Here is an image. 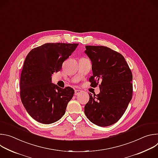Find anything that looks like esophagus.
<instances>
[{
	"instance_id": "34e87169",
	"label": "esophagus",
	"mask_w": 158,
	"mask_h": 158,
	"mask_svg": "<svg viewBox=\"0 0 158 158\" xmlns=\"http://www.w3.org/2000/svg\"><path fill=\"white\" fill-rule=\"evenodd\" d=\"M81 93V90L76 89V90H75V91H74V94H75V96H77V95H79Z\"/></svg>"
}]
</instances>
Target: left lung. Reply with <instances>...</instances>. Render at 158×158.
<instances>
[{"label":"left lung","instance_id":"8db88e82","mask_svg":"<svg viewBox=\"0 0 158 158\" xmlns=\"http://www.w3.org/2000/svg\"><path fill=\"white\" fill-rule=\"evenodd\" d=\"M85 54L92 62L91 86L100 82V93L89 94L84 113L93 124L106 127L118 121L132 96V75L124 57L105 46H86Z\"/></svg>","mask_w":158,"mask_h":158}]
</instances>
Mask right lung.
I'll return each mask as SVG.
<instances>
[{
  "instance_id": "add662e5",
  "label": "right lung",
  "mask_w": 158,
  "mask_h": 158,
  "mask_svg": "<svg viewBox=\"0 0 158 158\" xmlns=\"http://www.w3.org/2000/svg\"><path fill=\"white\" fill-rule=\"evenodd\" d=\"M78 44L46 43L27 54L20 80V95L27 113L35 121L49 124L65 114L74 91L52 83V74L62 68L63 62L76 50Z\"/></svg>"
}]
</instances>
